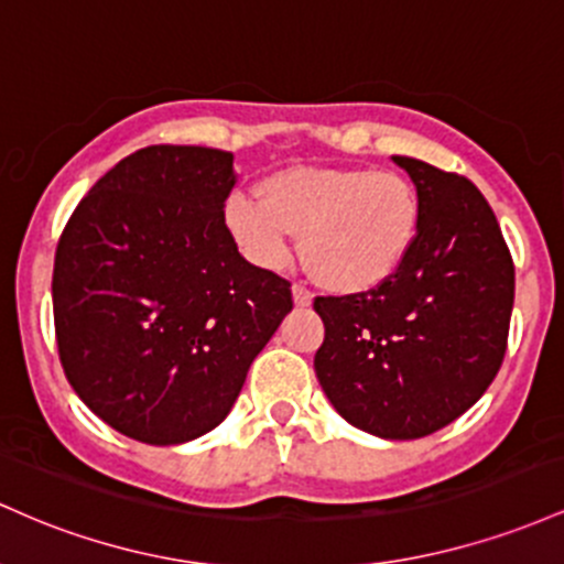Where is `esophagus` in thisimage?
<instances>
[{
  "label": "esophagus",
  "mask_w": 564,
  "mask_h": 564,
  "mask_svg": "<svg viewBox=\"0 0 564 564\" xmlns=\"http://www.w3.org/2000/svg\"><path fill=\"white\" fill-rule=\"evenodd\" d=\"M312 290H306L303 288V284H299L295 282L293 284V301H295V306H312Z\"/></svg>",
  "instance_id": "1"
}]
</instances>
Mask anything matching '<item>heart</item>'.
I'll return each mask as SVG.
<instances>
[{
  "label": "heart",
  "mask_w": 564,
  "mask_h": 564,
  "mask_svg": "<svg viewBox=\"0 0 564 564\" xmlns=\"http://www.w3.org/2000/svg\"><path fill=\"white\" fill-rule=\"evenodd\" d=\"M258 194L226 202V226L245 256L276 269L301 234L308 274L335 293L381 288L419 237V194L391 170L288 167L263 178Z\"/></svg>",
  "instance_id": "b5f03b06"
}]
</instances>
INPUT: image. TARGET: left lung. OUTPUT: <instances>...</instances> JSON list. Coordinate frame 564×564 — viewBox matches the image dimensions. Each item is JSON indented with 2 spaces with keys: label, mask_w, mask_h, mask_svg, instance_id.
<instances>
[{
  "label": "left lung",
  "mask_w": 564,
  "mask_h": 564,
  "mask_svg": "<svg viewBox=\"0 0 564 564\" xmlns=\"http://www.w3.org/2000/svg\"><path fill=\"white\" fill-rule=\"evenodd\" d=\"M394 162L415 183L419 237L381 288L314 299L325 322L314 370L351 426L419 440L464 415L501 370L514 261L469 178L413 156Z\"/></svg>",
  "instance_id": "obj_1"
}]
</instances>
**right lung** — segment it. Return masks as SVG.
<instances>
[{
  "instance_id": "add662e5",
  "label": "right lung",
  "mask_w": 564,
  "mask_h": 564,
  "mask_svg": "<svg viewBox=\"0 0 564 564\" xmlns=\"http://www.w3.org/2000/svg\"><path fill=\"white\" fill-rule=\"evenodd\" d=\"M234 154L145 145L87 192L58 239L53 316L79 400L145 445L229 415L293 308L290 282L239 256L224 218Z\"/></svg>"
}]
</instances>
